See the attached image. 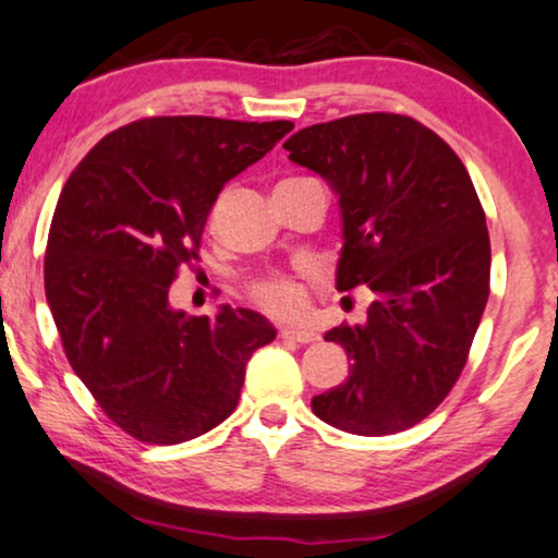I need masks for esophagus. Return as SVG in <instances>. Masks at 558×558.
Masks as SVG:
<instances>
[{"label": "esophagus", "mask_w": 558, "mask_h": 558, "mask_svg": "<svg viewBox=\"0 0 558 558\" xmlns=\"http://www.w3.org/2000/svg\"><path fill=\"white\" fill-rule=\"evenodd\" d=\"M279 338L289 340V342H300V345H307V342L319 340V335L310 332V330H294V327H281Z\"/></svg>", "instance_id": "1"}]
</instances>
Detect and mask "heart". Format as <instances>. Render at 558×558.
<instances>
[{"mask_svg": "<svg viewBox=\"0 0 558 558\" xmlns=\"http://www.w3.org/2000/svg\"><path fill=\"white\" fill-rule=\"evenodd\" d=\"M251 300L271 317H294L304 307V287L292 277H266L248 287Z\"/></svg>", "mask_w": 558, "mask_h": 558, "instance_id": "obj_1", "label": "heart"}]
</instances>
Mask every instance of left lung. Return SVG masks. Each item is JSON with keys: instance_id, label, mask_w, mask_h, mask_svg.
Here are the masks:
<instances>
[{"instance_id": "8db88e82", "label": "left lung", "mask_w": 558, "mask_h": 558, "mask_svg": "<svg viewBox=\"0 0 558 558\" xmlns=\"http://www.w3.org/2000/svg\"><path fill=\"white\" fill-rule=\"evenodd\" d=\"M340 195L338 289L368 287V323L325 340L350 357L345 384L312 399L323 422L386 437L432 414L468 363L490 294V235L454 149L401 113H353L284 142Z\"/></svg>"}]
</instances>
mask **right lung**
Here are the masks:
<instances>
[{"label": "right lung", "instance_id": "1", "mask_svg": "<svg viewBox=\"0 0 558 558\" xmlns=\"http://www.w3.org/2000/svg\"><path fill=\"white\" fill-rule=\"evenodd\" d=\"M292 121L151 117L104 136L68 178L45 248V296L68 363L119 429L180 445L233 414L246 363L277 330L251 310L170 307L201 258L223 185Z\"/></svg>", "mask_w": 558, "mask_h": 558}]
</instances>
